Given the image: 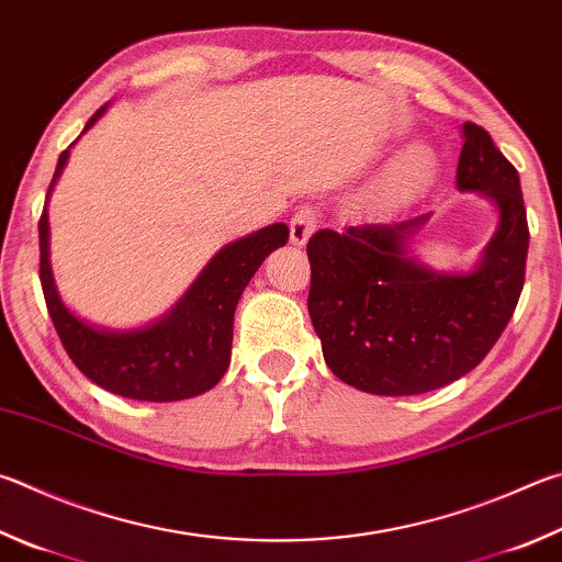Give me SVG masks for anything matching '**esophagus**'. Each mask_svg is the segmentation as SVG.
<instances>
[{
	"instance_id": "esophagus-1",
	"label": "esophagus",
	"mask_w": 562,
	"mask_h": 562,
	"mask_svg": "<svg viewBox=\"0 0 562 562\" xmlns=\"http://www.w3.org/2000/svg\"><path fill=\"white\" fill-rule=\"evenodd\" d=\"M316 228V213L312 206H300L290 218V240L292 246H304Z\"/></svg>"
}]
</instances>
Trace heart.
I'll list each match as a JSON object with an SVG mask.
<instances>
[{
    "label": "heart",
    "instance_id": "1",
    "mask_svg": "<svg viewBox=\"0 0 562 562\" xmlns=\"http://www.w3.org/2000/svg\"><path fill=\"white\" fill-rule=\"evenodd\" d=\"M435 165L432 151L427 147H413L407 149L405 155L395 161V165L385 171V177L375 187L371 203L375 211H387L393 209L395 203L411 196V193L420 187V183L430 177Z\"/></svg>",
    "mask_w": 562,
    "mask_h": 562
}]
</instances>
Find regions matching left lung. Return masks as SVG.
Returning a JSON list of instances; mask_svg holds the SVG:
<instances>
[{"label": "left lung", "mask_w": 562, "mask_h": 562, "mask_svg": "<svg viewBox=\"0 0 562 562\" xmlns=\"http://www.w3.org/2000/svg\"><path fill=\"white\" fill-rule=\"evenodd\" d=\"M457 189L494 201L498 226L472 272H440L411 252L430 218L316 231L310 316L336 379L373 395H420L484 361L521 297L528 221L521 181L494 139L462 125Z\"/></svg>", "instance_id": "left-lung-1"}]
</instances>
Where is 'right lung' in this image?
I'll use <instances>...</instances> for the list:
<instances>
[{"label": "right lung", "mask_w": 562, "mask_h": 562, "mask_svg": "<svg viewBox=\"0 0 562 562\" xmlns=\"http://www.w3.org/2000/svg\"><path fill=\"white\" fill-rule=\"evenodd\" d=\"M105 110L108 105L100 108L86 130L93 127ZM66 161L68 149L60 151L46 203ZM288 238L290 228L272 223L231 243L213 255L187 294L161 319L142 329L115 331L80 319L60 300L48 262V213L44 206L38 221L41 290L60 344L90 381L132 401H187L211 391L223 379L231 363L233 314L240 294L262 260L282 248Z\"/></svg>", "instance_id": "right-lung-1"}]
</instances>
